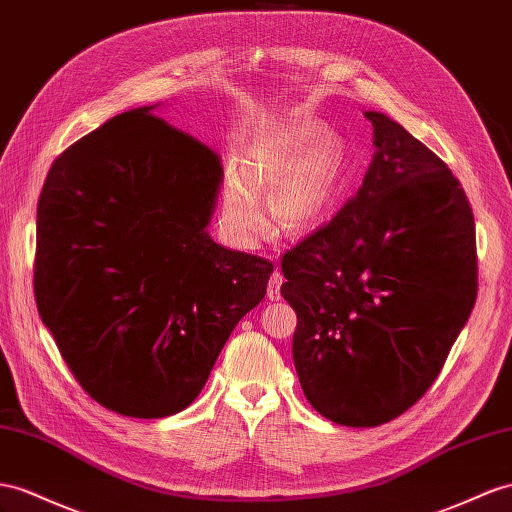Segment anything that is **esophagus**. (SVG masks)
<instances>
[{
	"instance_id": "esophagus-1",
	"label": "esophagus",
	"mask_w": 512,
	"mask_h": 512,
	"mask_svg": "<svg viewBox=\"0 0 512 512\" xmlns=\"http://www.w3.org/2000/svg\"><path fill=\"white\" fill-rule=\"evenodd\" d=\"M283 274L279 270H274L270 274V281H268V298L270 300H279L281 298V285H283Z\"/></svg>"
}]
</instances>
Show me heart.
Masks as SVG:
<instances>
[{
	"instance_id": "1",
	"label": "heart",
	"mask_w": 512,
	"mask_h": 512,
	"mask_svg": "<svg viewBox=\"0 0 512 512\" xmlns=\"http://www.w3.org/2000/svg\"><path fill=\"white\" fill-rule=\"evenodd\" d=\"M342 142L313 123L268 127L246 147L242 166H229L220 188V231L242 251L268 233L266 203L256 190H274L272 216L287 233L318 225L333 199L342 168Z\"/></svg>"
}]
</instances>
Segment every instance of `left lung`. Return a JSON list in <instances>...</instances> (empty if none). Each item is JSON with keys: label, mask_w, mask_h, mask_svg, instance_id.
Here are the masks:
<instances>
[{"label": "left lung", "mask_w": 512, "mask_h": 512, "mask_svg": "<svg viewBox=\"0 0 512 512\" xmlns=\"http://www.w3.org/2000/svg\"><path fill=\"white\" fill-rule=\"evenodd\" d=\"M374 160L339 212L283 255L300 387L326 419L391 422L435 383L478 294L476 225L441 157L365 112Z\"/></svg>", "instance_id": "obj_1"}]
</instances>
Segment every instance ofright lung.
<instances>
[{
    "instance_id": "1",
    "label": "right lung",
    "mask_w": 512,
    "mask_h": 512,
    "mask_svg": "<svg viewBox=\"0 0 512 512\" xmlns=\"http://www.w3.org/2000/svg\"><path fill=\"white\" fill-rule=\"evenodd\" d=\"M153 108L114 116L51 164L34 259L38 313L75 381L142 419L194 402L274 270L209 238L220 155Z\"/></svg>"
}]
</instances>
